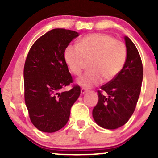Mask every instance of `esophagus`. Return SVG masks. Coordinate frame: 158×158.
Instances as JSON below:
<instances>
[{"label":"esophagus","mask_w":158,"mask_h":158,"mask_svg":"<svg viewBox=\"0 0 158 158\" xmlns=\"http://www.w3.org/2000/svg\"><path fill=\"white\" fill-rule=\"evenodd\" d=\"M87 92V90L85 89V88H81V95H83V94H85V93Z\"/></svg>","instance_id":"esophagus-1"}]
</instances>
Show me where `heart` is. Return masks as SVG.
I'll use <instances>...</instances> for the list:
<instances>
[{
  "label": "heart",
  "instance_id": "obj_1",
  "mask_svg": "<svg viewBox=\"0 0 158 158\" xmlns=\"http://www.w3.org/2000/svg\"><path fill=\"white\" fill-rule=\"evenodd\" d=\"M64 56L70 71L76 76L80 75L86 61H90V70L77 80L83 88H89L101 84L104 79L112 80L120 73L126 61V49L112 36L95 33L81 39L78 47H67Z\"/></svg>",
  "mask_w": 158,
  "mask_h": 158
}]
</instances>
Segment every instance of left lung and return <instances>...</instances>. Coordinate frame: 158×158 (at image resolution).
<instances>
[{"label": "left lung", "instance_id": "left-lung-1", "mask_svg": "<svg viewBox=\"0 0 158 158\" xmlns=\"http://www.w3.org/2000/svg\"><path fill=\"white\" fill-rule=\"evenodd\" d=\"M125 41L127 56L124 67L117 77L98 90L99 99L93 109L95 122L107 129H116L128 122L140 94L143 77L140 56L129 38L125 36Z\"/></svg>", "mask_w": 158, "mask_h": 158}]
</instances>
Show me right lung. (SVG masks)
Masks as SVG:
<instances>
[{
	"instance_id": "add662e5",
	"label": "right lung",
	"mask_w": 158,
	"mask_h": 158,
	"mask_svg": "<svg viewBox=\"0 0 158 158\" xmlns=\"http://www.w3.org/2000/svg\"><path fill=\"white\" fill-rule=\"evenodd\" d=\"M77 32L53 29L36 40L23 68L24 99L30 120L39 131L52 133L68 123L70 108L80 95V87L61 91L73 83L64 61V50Z\"/></svg>"
}]
</instances>
